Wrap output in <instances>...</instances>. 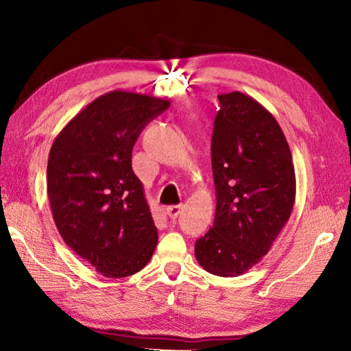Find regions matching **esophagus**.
Instances as JSON below:
<instances>
[{
    "mask_svg": "<svg viewBox=\"0 0 351 351\" xmlns=\"http://www.w3.org/2000/svg\"><path fill=\"white\" fill-rule=\"evenodd\" d=\"M167 215H169V217L171 219V220H175L176 217H178V215H180L181 214V211H182V206L181 205H171V206H169L167 208Z\"/></svg>",
    "mask_w": 351,
    "mask_h": 351,
    "instance_id": "esophagus-1",
    "label": "esophagus"
}]
</instances>
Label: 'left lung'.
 Masks as SVG:
<instances>
[{"mask_svg": "<svg viewBox=\"0 0 351 351\" xmlns=\"http://www.w3.org/2000/svg\"><path fill=\"white\" fill-rule=\"evenodd\" d=\"M211 162L214 225L195 244L208 273L235 278L270 250L293 211L295 173L278 121L241 92L219 95Z\"/></svg>", "mask_w": 351, "mask_h": 351, "instance_id": "8db88e82", "label": "left lung"}]
</instances>
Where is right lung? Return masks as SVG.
I'll list each match as a JSON object with an SVG mask.
<instances>
[{"label": "right lung", "instance_id": "add662e5", "mask_svg": "<svg viewBox=\"0 0 351 351\" xmlns=\"http://www.w3.org/2000/svg\"><path fill=\"white\" fill-rule=\"evenodd\" d=\"M169 107L167 99L108 92L81 110L52 143L47 190L56 226L106 278L140 271L158 243L131 155L145 126Z\"/></svg>", "mask_w": 351, "mask_h": 351}]
</instances>
